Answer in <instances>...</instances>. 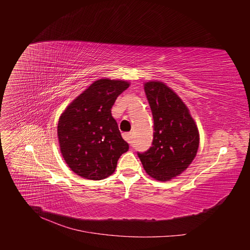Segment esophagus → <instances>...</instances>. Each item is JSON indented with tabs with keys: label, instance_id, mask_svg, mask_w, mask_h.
<instances>
[{
	"label": "esophagus",
	"instance_id": "esophagus-1",
	"mask_svg": "<svg viewBox=\"0 0 250 250\" xmlns=\"http://www.w3.org/2000/svg\"><path fill=\"white\" fill-rule=\"evenodd\" d=\"M123 139L130 144L131 143V139H132V133L131 132H125V133H123Z\"/></svg>",
	"mask_w": 250,
	"mask_h": 250
}]
</instances>
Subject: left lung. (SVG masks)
Returning <instances> with one entry per match:
<instances>
[{
	"label": "left lung",
	"instance_id": "1",
	"mask_svg": "<svg viewBox=\"0 0 250 250\" xmlns=\"http://www.w3.org/2000/svg\"><path fill=\"white\" fill-rule=\"evenodd\" d=\"M153 117L152 146L138 156L151 177L166 181L183 173L197 153L199 134L180 98L163 82L145 83Z\"/></svg>",
	"mask_w": 250,
	"mask_h": 250
}]
</instances>
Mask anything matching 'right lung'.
Listing matches in <instances>:
<instances>
[{
	"mask_svg": "<svg viewBox=\"0 0 250 250\" xmlns=\"http://www.w3.org/2000/svg\"><path fill=\"white\" fill-rule=\"evenodd\" d=\"M128 86L122 80H96L60 116V151L77 175L92 180L108 177L129 149L111 116L112 105Z\"/></svg>",
	"mask_w": 250,
	"mask_h": 250,
	"instance_id": "1",
	"label": "right lung"
}]
</instances>
